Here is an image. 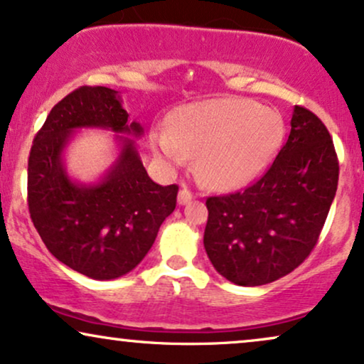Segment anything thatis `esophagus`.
Returning <instances> with one entry per match:
<instances>
[{"label":"esophagus","mask_w":364,"mask_h":364,"mask_svg":"<svg viewBox=\"0 0 364 364\" xmlns=\"http://www.w3.org/2000/svg\"><path fill=\"white\" fill-rule=\"evenodd\" d=\"M193 200V193L188 190V188H181L178 193V203L179 205H186L190 203V201Z\"/></svg>","instance_id":"1"}]
</instances>
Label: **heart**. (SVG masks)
<instances>
[{"label": "heart", "mask_w": 364, "mask_h": 364, "mask_svg": "<svg viewBox=\"0 0 364 364\" xmlns=\"http://www.w3.org/2000/svg\"><path fill=\"white\" fill-rule=\"evenodd\" d=\"M284 119L272 107L245 97H216L185 105L171 131L153 132L159 156L181 166L198 156V176L211 188H237L264 173L282 146Z\"/></svg>", "instance_id": "1"}]
</instances>
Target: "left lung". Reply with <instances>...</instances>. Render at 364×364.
<instances>
[{
  "mask_svg": "<svg viewBox=\"0 0 364 364\" xmlns=\"http://www.w3.org/2000/svg\"><path fill=\"white\" fill-rule=\"evenodd\" d=\"M338 178L329 131L296 105L291 134L264 176L245 190L206 200L203 243L216 272L245 287L291 274L316 247Z\"/></svg>",
  "mask_w": 364,
  "mask_h": 364,
  "instance_id": "obj_1",
  "label": "left lung"
}]
</instances>
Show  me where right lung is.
Instances as JSON below:
<instances>
[{
    "label": "right lung",
    "mask_w": 364,
    "mask_h": 364,
    "mask_svg": "<svg viewBox=\"0 0 364 364\" xmlns=\"http://www.w3.org/2000/svg\"><path fill=\"white\" fill-rule=\"evenodd\" d=\"M107 128L122 153L97 183L68 176L63 151L79 128ZM121 95L107 87H80L50 110L28 158L31 222L55 259L95 280L136 269L153 247L161 223L176 208L178 186H161L142 166Z\"/></svg>",
    "instance_id": "add662e5"
}]
</instances>
